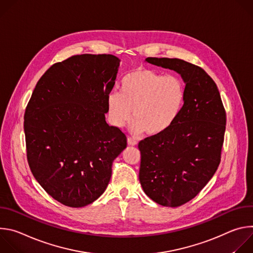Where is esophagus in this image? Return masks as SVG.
Listing matches in <instances>:
<instances>
[{"label":"esophagus","instance_id":"obj_1","mask_svg":"<svg viewBox=\"0 0 253 253\" xmlns=\"http://www.w3.org/2000/svg\"><path fill=\"white\" fill-rule=\"evenodd\" d=\"M127 143H128V145L129 146H136L137 145V141L136 140H134L133 138H131V137H128V139H127Z\"/></svg>","mask_w":253,"mask_h":253}]
</instances>
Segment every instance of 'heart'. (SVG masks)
I'll return each instance as SVG.
<instances>
[{
    "instance_id": "b5f03b06",
    "label": "heart",
    "mask_w": 253,
    "mask_h": 253,
    "mask_svg": "<svg viewBox=\"0 0 253 253\" xmlns=\"http://www.w3.org/2000/svg\"><path fill=\"white\" fill-rule=\"evenodd\" d=\"M185 101V86L176 75H164L151 69L131 71L121 81V93L112 91L106 104L110 123L122 128L131 118L132 131L156 136L177 120Z\"/></svg>"
}]
</instances>
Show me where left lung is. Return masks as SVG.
Returning <instances> with one entry per match:
<instances>
[{
	"mask_svg": "<svg viewBox=\"0 0 253 253\" xmlns=\"http://www.w3.org/2000/svg\"><path fill=\"white\" fill-rule=\"evenodd\" d=\"M145 62L175 71L185 84V101L176 122L138 145L144 192L162 206L178 207L194 198L217 170L226 114L217 86L200 67L169 58Z\"/></svg>",
	"mask_w": 253,
	"mask_h": 253,
	"instance_id": "obj_1",
	"label": "left lung"
}]
</instances>
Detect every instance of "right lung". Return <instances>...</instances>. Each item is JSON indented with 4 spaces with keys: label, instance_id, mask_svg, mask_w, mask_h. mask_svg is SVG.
Segmentation results:
<instances>
[{
    "label": "right lung",
    "instance_id": "right-lung-1",
    "mask_svg": "<svg viewBox=\"0 0 253 253\" xmlns=\"http://www.w3.org/2000/svg\"><path fill=\"white\" fill-rule=\"evenodd\" d=\"M120 59L84 54L51 66L25 112L30 169L44 190L69 207H84L106 190L126 136L106 122V98Z\"/></svg>",
    "mask_w": 253,
    "mask_h": 253
}]
</instances>
